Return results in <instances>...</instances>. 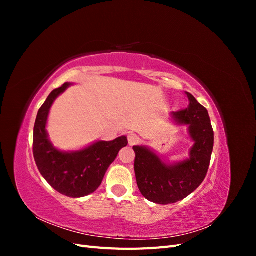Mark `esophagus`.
Here are the masks:
<instances>
[{"label":"esophagus","instance_id":"34e87169","mask_svg":"<svg viewBox=\"0 0 256 256\" xmlns=\"http://www.w3.org/2000/svg\"><path fill=\"white\" fill-rule=\"evenodd\" d=\"M138 141H140V138H138V136H136V134H130L128 136V143L129 145H136L138 143Z\"/></svg>","mask_w":256,"mask_h":256}]
</instances>
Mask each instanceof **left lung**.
<instances>
[{
	"label": "left lung",
	"mask_w": 256,
	"mask_h": 256,
	"mask_svg": "<svg viewBox=\"0 0 256 256\" xmlns=\"http://www.w3.org/2000/svg\"><path fill=\"white\" fill-rule=\"evenodd\" d=\"M189 106L171 113L177 126H187L193 142L189 158L166 164L150 147L134 146V172L142 196L152 203L168 205L187 198L205 180L214 148V130L205 108L186 92Z\"/></svg>",
	"instance_id": "left-lung-1"
}]
</instances>
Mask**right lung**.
<instances>
[{
	"mask_svg": "<svg viewBox=\"0 0 256 256\" xmlns=\"http://www.w3.org/2000/svg\"><path fill=\"white\" fill-rule=\"evenodd\" d=\"M72 85L64 83L51 92L37 113L33 136V154L40 174L53 189L69 198H83L96 191L106 170L127 146V136L113 141H97L80 150L63 152L49 140L47 122L51 106L60 94Z\"/></svg>",
	"mask_w": 256,
	"mask_h": 256,
	"instance_id": "add662e5",
	"label": "right lung"
}]
</instances>
